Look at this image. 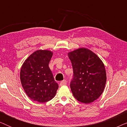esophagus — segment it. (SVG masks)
Masks as SVG:
<instances>
[{"label":"esophagus","instance_id":"1","mask_svg":"<svg viewBox=\"0 0 127 127\" xmlns=\"http://www.w3.org/2000/svg\"><path fill=\"white\" fill-rule=\"evenodd\" d=\"M66 81L65 80H64L62 81L60 83V85L61 86H65V85H66Z\"/></svg>","mask_w":127,"mask_h":127}]
</instances>
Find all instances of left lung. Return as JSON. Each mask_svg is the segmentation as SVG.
Segmentation results:
<instances>
[{
  "mask_svg": "<svg viewBox=\"0 0 127 127\" xmlns=\"http://www.w3.org/2000/svg\"><path fill=\"white\" fill-rule=\"evenodd\" d=\"M67 55L73 70V78L70 84L73 95L79 102L91 103L105 89V65L96 54L86 48H78Z\"/></svg>",
  "mask_w": 127,
  "mask_h": 127,
  "instance_id": "obj_1",
  "label": "left lung"
}]
</instances>
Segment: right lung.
Listing matches in <instances>:
<instances>
[{
	"mask_svg": "<svg viewBox=\"0 0 127 127\" xmlns=\"http://www.w3.org/2000/svg\"><path fill=\"white\" fill-rule=\"evenodd\" d=\"M53 53L39 50L28 57L22 64L20 80L22 87L31 99L41 103L55 96L58 88L48 64Z\"/></svg>",
	"mask_w": 127,
	"mask_h": 127,
	"instance_id": "obj_1",
	"label": "right lung"
}]
</instances>
